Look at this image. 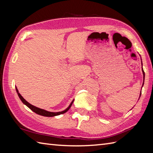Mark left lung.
Returning <instances> with one entry per match:
<instances>
[{"mask_svg": "<svg viewBox=\"0 0 153 153\" xmlns=\"http://www.w3.org/2000/svg\"><path fill=\"white\" fill-rule=\"evenodd\" d=\"M141 66H142V72H143V85H142V87H141V88L143 87V84H144V81H145V72H144V71H143V63H142V60H141ZM141 92H140V95H139V98H140V97H141Z\"/></svg>", "mask_w": 153, "mask_h": 153, "instance_id": "obj_1", "label": "left lung"}]
</instances>
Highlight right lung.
Here are the masks:
<instances>
[{"instance_id":"1","label":"right lung","mask_w":153,"mask_h":153,"mask_svg":"<svg viewBox=\"0 0 153 153\" xmlns=\"http://www.w3.org/2000/svg\"><path fill=\"white\" fill-rule=\"evenodd\" d=\"M16 92H17V94L18 95L19 97V98L20 99V100H22V102L25 105H26L29 108H30L32 111L34 112L35 113L39 115H41V116H46V117H53V116H58V115H60V114H64L65 112H66L68 110H69L70 108V107L71 106V105H72V103L74 102L73 100L71 102V103L70 104V105L68 106V107L67 108L65 109L64 110H62V111L61 112H49V111H47V110H44V109H41V108H38V107H36L35 106L33 105H31L30 103H29L27 100H25L24 97H23L21 95L20 93H19L18 90L17 89V87H16Z\"/></svg>"}]
</instances>
